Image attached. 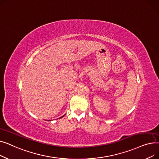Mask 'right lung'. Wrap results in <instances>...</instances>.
<instances>
[{
    "label": "right lung",
    "mask_w": 159,
    "mask_h": 159,
    "mask_svg": "<svg viewBox=\"0 0 159 159\" xmlns=\"http://www.w3.org/2000/svg\"><path fill=\"white\" fill-rule=\"evenodd\" d=\"M62 116V117H63V116Z\"/></svg>",
    "instance_id": "1"
}]
</instances>
